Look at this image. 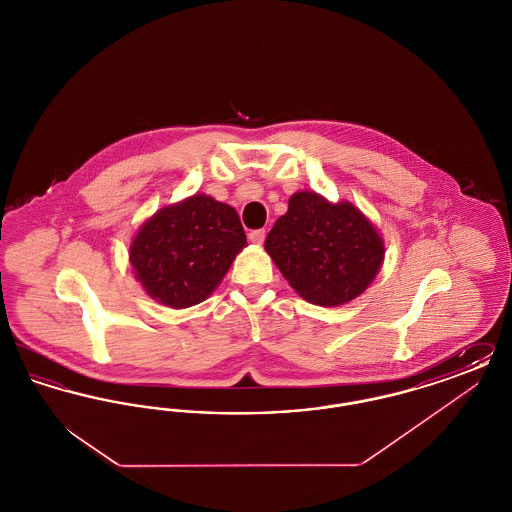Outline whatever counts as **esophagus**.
<instances>
[{
    "instance_id": "esophagus-1",
    "label": "esophagus",
    "mask_w": 512,
    "mask_h": 512,
    "mask_svg": "<svg viewBox=\"0 0 512 512\" xmlns=\"http://www.w3.org/2000/svg\"><path fill=\"white\" fill-rule=\"evenodd\" d=\"M265 236H267L265 230H253V232H249V242H251V244L261 245L265 242Z\"/></svg>"
}]
</instances>
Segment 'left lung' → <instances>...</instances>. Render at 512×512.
Instances as JSON below:
<instances>
[{
    "mask_svg": "<svg viewBox=\"0 0 512 512\" xmlns=\"http://www.w3.org/2000/svg\"><path fill=\"white\" fill-rule=\"evenodd\" d=\"M270 259L295 293L320 307H338L365 292L380 272L386 244L351 201H328L301 190L274 222L265 242Z\"/></svg>",
    "mask_w": 512,
    "mask_h": 512,
    "instance_id": "8db88e82",
    "label": "left lung"
}]
</instances>
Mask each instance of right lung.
<instances>
[{
	"label": "right lung",
	"mask_w": 512,
	"mask_h": 512,
	"mask_svg": "<svg viewBox=\"0 0 512 512\" xmlns=\"http://www.w3.org/2000/svg\"><path fill=\"white\" fill-rule=\"evenodd\" d=\"M245 245L236 209L194 194L155 211L132 238L128 257L153 301L188 309L217 290Z\"/></svg>",
	"instance_id": "right-lung-1"
}]
</instances>
